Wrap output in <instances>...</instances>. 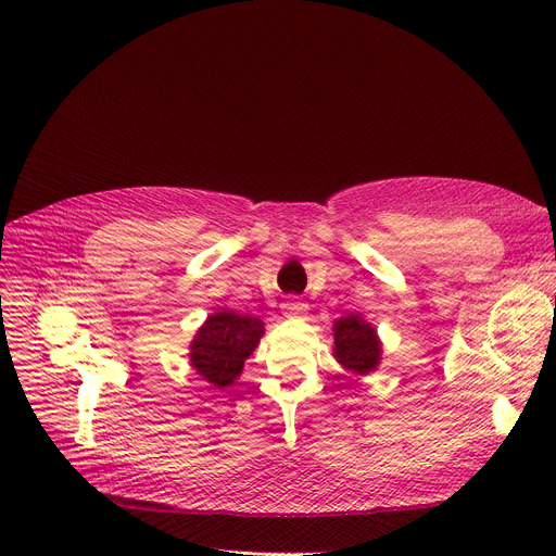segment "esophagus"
<instances>
[{"label": "esophagus", "mask_w": 556, "mask_h": 556, "mask_svg": "<svg viewBox=\"0 0 556 556\" xmlns=\"http://www.w3.org/2000/svg\"><path fill=\"white\" fill-rule=\"evenodd\" d=\"M283 314L286 316H301V314H305L307 312V303H303V301H299V299H286L283 301Z\"/></svg>", "instance_id": "esophagus-1"}]
</instances>
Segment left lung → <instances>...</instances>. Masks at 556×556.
<instances>
[{
	"instance_id": "8db88e82",
	"label": "left lung",
	"mask_w": 556,
	"mask_h": 556,
	"mask_svg": "<svg viewBox=\"0 0 556 556\" xmlns=\"http://www.w3.org/2000/svg\"><path fill=\"white\" fill-rule=\"evenodd\" d=\"M334 354L345 369L369 374L380 361V343L376 330L361 316L350 314L334 324Z\"/></svg>"
}]
</instances>
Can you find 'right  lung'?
<instances>
[{
    "label": "right lung",
    "instance_id": "1",
    "mask_svg": "<svg viewBox=\"0 0 556 556\" xmlns=\"http://www.w3.org/2000/svg\"><path fill=\"white\" fill-rule=\"evenodd\" d=\"M264 324L235 312L211 314L191 343V365L215 387H228L255 352Z\"/></svg>",
    "mask_w": 556,
    "mask_h": 556
}]
</instances>
